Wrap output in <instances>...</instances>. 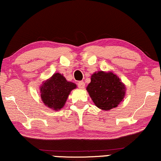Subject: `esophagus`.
<instances>
[{"label":"esophagus","instance_id":"obj_1","mask_svg":"<svg viewBox=\"0 0 161 161\" xmlns=\"http://www.w3.org/2000/svg\"><path fill=\"white\" fill-rule=\"evenodd\" d=\"M77 86L80 89H84V86H85V84L84 81H80V82H78V84H77Z\"/></svg>","mask_w":161,"mask_h":161}]
</instances>
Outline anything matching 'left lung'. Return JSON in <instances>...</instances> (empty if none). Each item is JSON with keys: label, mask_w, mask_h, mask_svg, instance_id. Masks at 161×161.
<instances>
[{"label": "left lung", "mask_w": 161, "mask_h": 161, "mask_svg": "<svg viewBox=\"0 0 161 161\" xmlns=\"http://www.w3.org/2000/svg\"><path fill=\"white\" fill-rule=\"evenodd\" d=\"M86 90L97 108L110 110L122 102L125 96L126 87L112 71H98L92 75Z\"/></svg>", "instance_id": "1"}]
</instances>
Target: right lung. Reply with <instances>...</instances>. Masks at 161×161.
<instances>
[{
  "label": "right lung",
  "mask_w": 161,
  "mask_h": 161,
  "mask_svg": "<svg viewBox=\"0 0 161 161\" xmlns=\"http://www.w3.org/2000/svg\"><path fill=\"white\" fill-rule=\"evenodd\" d=\"M76 88L77 85L67 80L63 75L54 73L41 84L40 97L45 106L57 111L64 107L71 91Z\"/></svg>",
  "instance_id": "obj_1"
}]
</instances>
